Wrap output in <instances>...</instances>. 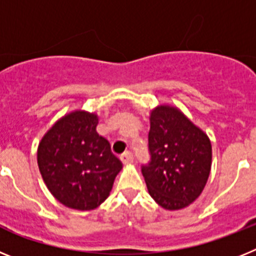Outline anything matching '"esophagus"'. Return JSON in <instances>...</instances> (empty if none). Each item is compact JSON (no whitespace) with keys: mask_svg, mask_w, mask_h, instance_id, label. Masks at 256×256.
Instances as JSON below:
<instances>
[{"mask_svg":"<svg viewBox=\"0 0 256 256\" xmlns=\"http://www.w3.org/2000/svg\"><path fill=\"white\" fill-rule=\"evenodd\" d=\"M121 161L124 165H128V164L134 161V157H132V154L130 152H126L121 156Z\"/></svg>","mask_w":256,"mask_h":256,"instance_id":"obj_1","label":"esophagus"}]
</instances>
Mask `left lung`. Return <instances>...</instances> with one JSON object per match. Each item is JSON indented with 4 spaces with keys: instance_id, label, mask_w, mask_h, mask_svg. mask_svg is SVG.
<instances>
[{
    "instance_id": "obj_1",
    "label": "left lung",
    "mask_w": 256,
    "mask_h": 256,
    "mask_svg": "<svg viewBox=\"0 0 256 256\" xmlns=\"http://www.w3.org/2000/svg\"><path fill=\"white\" fill-rule=\"evenodd\" d=\"M150 162L143 166L150 197L165 210H182L198 198L208 183L212 150L208 134L178 106L150 110Z\"/></svg>"
}]
</instances>
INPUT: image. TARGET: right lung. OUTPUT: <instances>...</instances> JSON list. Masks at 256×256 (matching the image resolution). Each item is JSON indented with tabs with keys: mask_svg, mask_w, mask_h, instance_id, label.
Wrapping results in <instances>:
<instances>
[{
	"mask_svg": "<svg viewBox=\"0 0 256 256\" xmlns=\"http://www.w3.org/2000/svg\"><path fill=\"white\" fill-rule=\"evenodd\" d=\"M95 112L76 110L51 126L38 144L37 164L48 190L70 208L90 211L110 196L122 164L96 132Z\"/></svg>",
	"mask_w": 256,
	"mask_h": 256,
	"instance_id": "obj_1",
	"label": "right lung"
}]
</instances>
